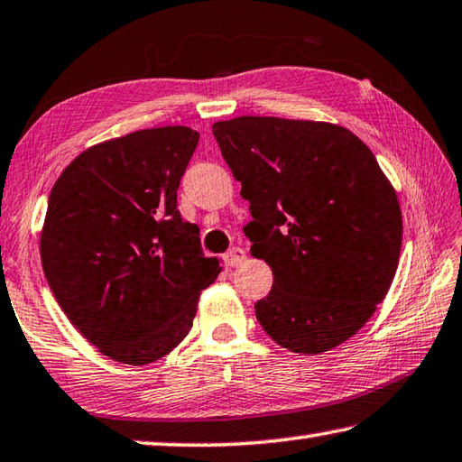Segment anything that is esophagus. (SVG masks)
Returning <instances> with one entry per match:
<instances>
[{"label": "esophagus", "instance_id": "obj_1", "mask_svg": "<svg viewBox=\"0 0 462 462\" xmlns=\"http://www.w3.org/2000/svg\"><path fill=\"white\" fill-rule=\"evenodd\" d=\"M223 259L229 267H237L243 263V261H245V251H243L241 247H233L227 251V254H225Z\"/></svg>", "mask_w": 462, "mask_h": 462}]
</instances>
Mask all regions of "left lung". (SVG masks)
I'll return each mask as SVG.
<instances>
[{"label": "left lung", "mask_w": 462, "mask_h": 462, "mask_svg": "<svg viewBox=\"0 0 462 462\" xmlns=\"http://www.w3.org/2000/svg\"><path fill=\"white\" fill-rule=\"evenodd\" d=\"M273 287L255 316L275 344L321 354L366 324L393 285L402 213L376 156L344 126L239 116L213 125Z\"/></svg>", "instance_id": "1"}]
</instances>
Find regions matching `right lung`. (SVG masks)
I'll return each mask as SVG.
<instances>
[{"instance_id":"right-lung-1","label":"right lung","mask_w":462,"mask_h":462,"mask_svg":"<svg viewBox=\"0 0 462 462\" xmlns=\"http://www.w3.org/2000/svg\"><path fill=\"white\" fill-rule=\"evenodd\" d=\"M199 133L144 128L80 152L51 187L42 267L60 308L110 360L144 366L177 347L221 273L177 189Z\"/></svg>"}]
</instances>
